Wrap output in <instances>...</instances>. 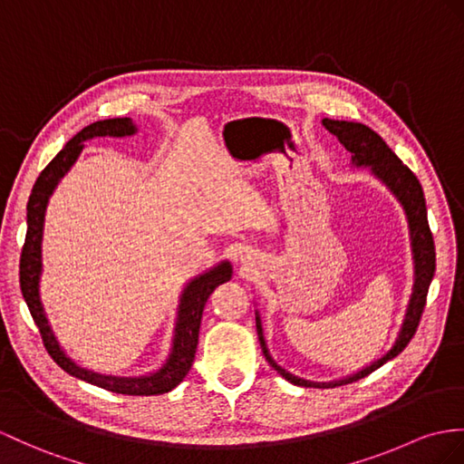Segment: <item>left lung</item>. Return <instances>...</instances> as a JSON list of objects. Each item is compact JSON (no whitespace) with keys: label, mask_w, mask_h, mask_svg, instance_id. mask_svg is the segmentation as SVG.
I'll use <instances>...</instances> for the list:
<instances>
[{"label":"left lung","mask_w":464,"mask_h":464,"mask_svg":"<svg viewBox=\"0 0 464 464\" xmlns=\"http://www.w3.org/2000/svg\"><path fill=\"white\" fill-rule=\"evenodd\" d=\"M323 126L333 135H336L338 141L346 147V151L353 153L350 165H353L354 169L368 167L370 175L376 177L380 183L395 197V200L401 205L405 220H408V228H410V247H411V259H413V284H411L408 304H405V313H403V319L400 324V331H398V334H395V341L392 343V346L380 358L372 360L370 364L362 366L344 378L331 380V382H311V380H304V378L291 374V372H287L285 368H281L274 360V356L269 354L266 334H264L262 314H259V311H256V329H257L259 346H262V353L269 362V366L274 368L281 378L291 382L293 386H303V388L344 386V383H353L360 378L372 374V372L386 364L388 360L398 356L401 350L408 346L411 336L415 334L417 323H420V317H421L423 307H425L427 291H429V285H431V279L435 274V244H433L431 230H429V222H427V207H425L423 188L420 185V180H417V177L400 161V157L390 150L388 143L383 141L374 130L364 126V123L324 118Z\"/></svg>","instance_id":"1"}]
</instances>
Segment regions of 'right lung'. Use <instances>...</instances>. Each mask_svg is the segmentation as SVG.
I'll list each match as a JSON object with an SVG mask.
<instances>
[{
  "mask_svg": "<svg viewBox=\"0 0 464 464\" xmlns=\"http://www.w3.org/2000/svg\"><path fill=\"white\" fill-rule=\"evenodd\" d=\"M135 133H138V126H135L131 118H111L94 121L78 131L74 138L56 153L54 160L43 169L35 180V185H33L31 197L27 202V236L19 262V284L24 299L31 311V317L39 326L44 348H47L51 358L66 372V374L114 393L160 395L177 388L188 374L190 366H193L198 344L200 319L202 311H205L207 299L218 285L230 281L234 274L228 259H222L217 266H212L210 269L202 271V274L187 281V285L179 295L171 348H169L165 362L157 370L143 376L100 374V372L76 364L61 346L59 338H56L41 299L44 214H47V207L54 188L59 187L63 177L71 171L78 157H81L84 150V141L94 138H130V135Z\"/></svg>",
  "mask_w": 464,
  "mask_h": 464,
  "instance_id": "1",
  "label": "right lung"
}]
</instances>
